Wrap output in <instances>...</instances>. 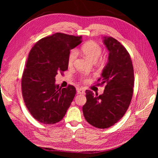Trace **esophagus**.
Masks as SVG:
<instances>
[{
	"label": "esophagus",
	"mask_w": 158,
	"mask_h": 158,
	"mask_svg": "<svg viewBox=\"0 0 158 158\" xmlns=\"http://www.w3.org/2000/svg\"><path fill=\"white\" fill-rule=\"evenodd\" d=\"M77 92L79 94H84L85 93V89L83 88H80L77 89Z\"/></svg>",
	"instance_id": "obj_1"
}]
</instances>
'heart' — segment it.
<instances>
[{
  "instance_id": "1",
  "label": "heart",
  "mask_w": 158,
  "mask_h": 158,
  "mask_svg": "<svg viewBox=\"0 0 158 158\" xmlns=\"http://www.w3.org/2000/svg\"><path fill=\"white\" fill-rule=\"evenodd\" d=\"M81 50L86 57L94 62H95L99 59L102 52V47L94 41H89L85 43L81 47ZM77 55L78 52L76 49H74L70 51L67 60L69 66H72L74 64L76 58H77ZM103 60V59L102 57L99 59L100 61H102ZM80 79L83 82H87L88 81V76L86 75L81 76Z\"/></svg>"
}]
</instances>
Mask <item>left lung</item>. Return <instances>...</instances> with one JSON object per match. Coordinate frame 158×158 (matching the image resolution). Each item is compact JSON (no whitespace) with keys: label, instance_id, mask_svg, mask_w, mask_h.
Masks as SVG:
<instances>
[{"label":"left lung","instance_id":"left-lung-1","mask_svg":"<svg viewBox=\"0 0 158 158\" xmlns=\"http://www.w3.org/2000/svg\"><path fill=\"white\" fill-rule=\"evenodd\" d=\"M109 53L98 85L106 84L103 94L98 95L85 91L87 101L82 107L84 116L91 125L107 128L124 116L130 106L133 94L134 69L128 52L112 37H103Z\"/></svg>","mask_w":158,"mask_h":158}]
</instances>
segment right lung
Segmentation results:
<instances>
[{
	"label": "right lung",
	"mask_w": 158,
	"mask_h": 158,
	"mask_svg": "<svg viewBox=\"0 0 158 158\" xmlns=\"http://www.w3.org/2000/svg\"><path fill=\"white\" fill-rule=\"evenodd\" d=\"M82 42V36L56 33L42 38L29 55L22 77L23 101L35 120L45 125L61 121L76 94L74 85L59 88L55 76L68 69L70 50Z\"/></svg>",
	"instance_id": "1"
}]
</instances>
